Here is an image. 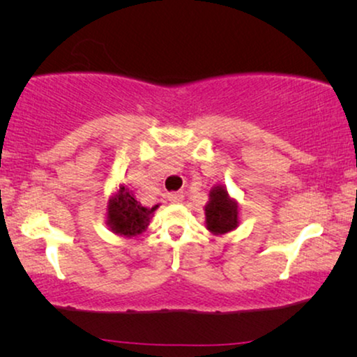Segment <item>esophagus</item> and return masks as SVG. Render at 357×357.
<instances>
[{
    "mask_svg": "<svg viewBox=\"0 0 357 357\" xmlns=\"http://www.w3.org/2000/svg\"><path fill=\"white\" fill-rule=\"evenodd\" d=\"M167 198H169V202H172V203H180L183 199V192H172L167 195Z\"/></svg>",
    "mask_w": 357,
    "mask_h": 357,
    "instance_id": "34e87169",
    "label": "esophagus"
}]
</instances>
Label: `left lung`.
<instances>
[{
  "instance_id": "8db88e82",
  "label": "left lung",
  "mask_w": 357,
  "mask_h": 357,
  "mask_svg": "<svg viewBox=\"0 0 357 357\" xmlns=\"http://www.w3.org/2000/svg\"><path fill=\"white\" fill-rule=\"evenodd\" d=\"M211 199L204 208L206 213L208 229L214 234H224L237 227V204L229 198L224 187H214L211 190Z\"/></svg>"
}]
</instances>
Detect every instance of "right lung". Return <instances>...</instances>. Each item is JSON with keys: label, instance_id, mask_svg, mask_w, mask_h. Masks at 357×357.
Returning a JSON list of instances; mask_svg holds the SVG:
<instances>
[{"label": "right lung", "instance_id": "right-lung-1", "mask_svg": "<svg viewBox=\"0 0 357 357\" xmlns=\"http://www.w3.org/2000/svg\"><path fill=\"white\" fill-rule=\"evenodd\" d=\"M155 208H146L141 204L136 195L131 188L120 187V192L110 199L109 203V224L112 231L120 234V236H136L148 227L151 214L155 211Z\"/></svg>", "mask_w": 357, "mask_h": 357}]
</instances>
